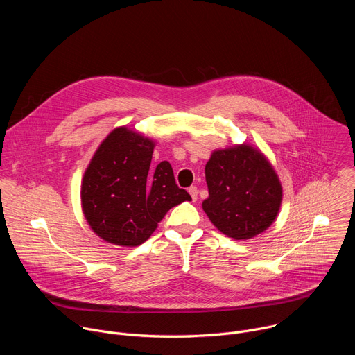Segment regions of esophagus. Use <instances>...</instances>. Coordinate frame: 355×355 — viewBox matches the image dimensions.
Returning <instances> with one entry per match:
<instances>
[{"mask_svg": "<svg viewBox=\"0 0 355 355\" xmlns=\"http://www.w3.org/2000/svg\"><path fill=\"white\" fill-rule=\"evenodd\" d=\"M188 192H189L192 200H196V199H198V188H196V187H189V188H188Z\"/></svg>", "mask_w": 355, "mask_h": 355, "instance_id": "34e87169", "label": "esophagus"}]
</instances>
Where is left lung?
I'll list each match as a JSON object with an SVG mask.
<instances>
[{
	"instance_id": "left-lung-1",
	"label": "left lung",
	"mask_w": 355,
	"mask_h": 355,
	"mask_svg": "<svg viewBox=\"0 0 355 355\" xmlns=\"http://www.w3.org/2000/svg\"><path fill=\"white\" fill-rule=\"evenodd\" d=\"M209 196L202 208L227 237L247 240L267 230L282 202L279 178L256 147L236 144L215 150L205 167Z\"/></svg>"
}]
</instances>
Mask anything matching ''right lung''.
Returning a JSON list of instances; mask_svg holds the SVG:
<instances>
[{"label": "right lung", "instance_id": "add662e5", "mask_svg": "<svg viewBox=\"0 0 355 355\" xmlns=\"http://www.w3.org/2000/svg\"><path fill=\"white\" fill-rule=\"evenodd\" d=\"M155 141L126 126L99 144L81 182L84 216L96 236L122 245L144 243L189 193L178 188L168 162L151 170Z\"/></svg>", "mask_w": 355, "mask_h": 355}]
</instances>
